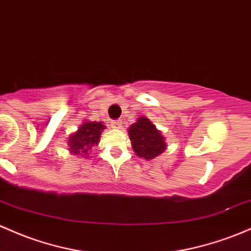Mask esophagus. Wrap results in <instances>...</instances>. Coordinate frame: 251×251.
Listing matches in <instances>:
<instances>
[{"label": "esophagus", "mask_w": 251, "mask_h": 251, "mask_svg": "<svg viewBox=\"0 0 251 251\" xmlns=\"http://www.w3.org/2000/svg\"><path fill=\"white\" fill-rule=\"evenodd\" d=\"M111 127L114 130H119L121 128V120H114L111 123Z\"/></svg>", "instance_id": "34e87169"}]
</instances>
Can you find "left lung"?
Returning <instances> with one entry per match:
<instances>
[{"instance_id": "obj_1", "label": "left lung", "mask_w": 251, "mask_h": 251, "mask_svg": "<svg viewBox=\"0 0 251 251\" xmlns=\"http://www.w3.org/2000/svg\"><path fill=\"white\" fill-rule=\"evenodd\" d=\"M127 132L133 151L138 157L150 161L166 151V137L147 117H139Z\"/></svg>"}]
</instances>
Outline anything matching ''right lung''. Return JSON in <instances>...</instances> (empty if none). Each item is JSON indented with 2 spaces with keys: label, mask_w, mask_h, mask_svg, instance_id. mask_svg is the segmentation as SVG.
<instances>
[{
  "label": "right lung",
  "mask_w": 251,
  "mask_h": 251,
  "mask_svg": "<svg viewBox=\"0 0 251 251\" xmlns=\"http://www.w3.org/2000/svg\"><path fill=\"white\" fill-rule=\"evenodd\" d=\"M104 128L106 126L101 121L84 120L83 124L78 126L77 131L71 133L67 140L70 153L88 158L93 147L99 145L101 133Z\"/></svg>",
  "instance_id": "obj_1"
}]
</instances>
